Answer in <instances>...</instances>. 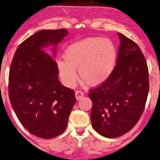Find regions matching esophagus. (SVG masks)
<instances>
[{
	"mask_svg": "<svg viewBox=\"0 0 160 160\" xmlns=\"http://www.w3.org/2000/svg\"><path fill=\"white\" fill-rule=\"evenodd\" d=\"M84 93L82 91H75V97L77 99H80L83 97Z\"/></svg>",
	"mask_w": 160,
	"mask_h": 160,
	"instance_id": "34e87169",
	"label": "esophagus"
}]
</instances>
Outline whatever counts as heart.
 I'll list each match as a JSON object with an SVG mask.
<instances>
[{"label":"heart","mask_w":160,"mask_h":160,"mask_svg":"<svg viewBox=\"0 0 160 160\" xmlns=\"http://www.w3.org/2000/svg\"><path fill=\"white\" fill-rule=\"evenodd\" d=\"M116 48L109 39L87 38L70 44L63 54L64 61L57 66L62 82L72 87L78 80L76 69L85 83L98 86L104 83L113 71L116 61Z\"/></svg>","instance_id":"obj_1"}]
</instances>
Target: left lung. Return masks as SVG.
Listing matches in <instances>:
<instances>
[{
	"label": "left lung",
	"mask_w": 160,
	"mask_h": 160,
	"mask_svg": "<svg viewBox=\"0 0 160 160\" xmlns=\"http://www.w3.org/2000/svg\"><path fill=\"white\" fill-rule=\"evenodd\" d=\"M118 36L121 45L111 75L88 93L93 128L108 138L120 137L135 126L149 90L148 66L141 50L122 33Z\"/></svg>",
	"instance_id": "1"
}]
</instances>
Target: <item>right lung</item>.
Wrapping results in <instances>:
<instances>
[{"label": "right lung", "mask_w": 160, "mask_h": 160, "mask_svg": "<svg viewBox=\"0 0 160 160\" xmlns=\"http://www.w3.org/2000/svg\"><path fill=\"white\" fill-rule=\"evenodd\" d=\"M68 33L63 28L33 34L19 45L10 66L8 96L12 108L22 126L44 139L65 130L76 102L74 91L59 82L56 61L42 50L56 45Z\"/></svg>", "instance_id": "right-lung-1"}]
</instances>
